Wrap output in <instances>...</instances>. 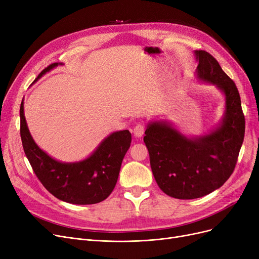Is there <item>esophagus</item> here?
Wrapping results in <instances>:
<instances>
[{"instance_id":"obj_1","label":"esophagus","mask_w":259,"mask_h":259,"mask_svg":"<svg viewBox=\"0 0 259 259\" xmlns=\"http://www.w3.org/2000/svg\"><path fill=\"white\" fill-rule=\"evenodd\" d=\"M133 133H134V137L142 138L145 133V126L143 124H138L133 129Z\"/></svg>"}]
</instances>
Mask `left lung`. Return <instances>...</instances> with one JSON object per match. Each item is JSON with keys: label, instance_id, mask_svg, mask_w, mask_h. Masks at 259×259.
Returning a JSON list of instances; mask_svg holds the SVG:
<instances>
[{"label": "left lung", "instance_id": "1", "mask_svg": "<svg viewBox=\"0 0 259 259\" xmlns=\"http://www.w3.org/2000/svg\"><path fill=\"white\" fill-rule=\"evenodd\" d=\"M194 53L197 77L216 86L226 97L220 126L202 137L187 138L168 121H151L144 137L158 187L179 199L202 197L221 188L234 171L244 138V115L234 81L210 53Z\"/></svg>", "mask_w": 259, "mask_h": 259}]
</instances>
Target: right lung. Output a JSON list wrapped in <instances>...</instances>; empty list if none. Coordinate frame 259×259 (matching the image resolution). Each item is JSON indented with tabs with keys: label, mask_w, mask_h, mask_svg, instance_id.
<instances>
[{
	"label": "right lung",
	"mask_w": 259,
	"mask_h": 259,
	"mask_svg": "<svg viewBox=\"0 0 259 259\" xmlns=\"http://www.w3.org/2000/svg\"><path fill=\"white\" fill-rule=\"evenodd\" d=\"M59 65L62 64L49 65L35 80ZM20 117L24 152L37 179L53 196L73 205H93L111 194L118 179L122 158L131 144V133L128 130L111 133L84 160L62 162L49 156L33 141L27 127L23 102Z\"/></svg>",
	"instance_id": "1"
}]
</instances>
